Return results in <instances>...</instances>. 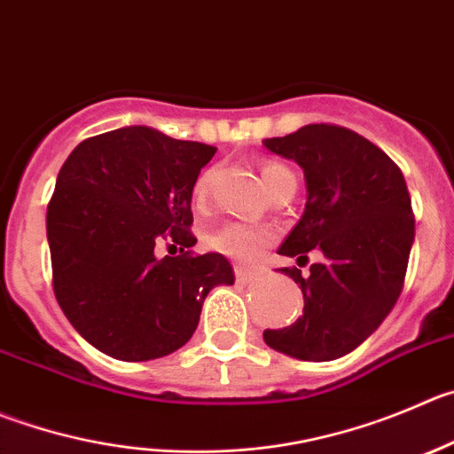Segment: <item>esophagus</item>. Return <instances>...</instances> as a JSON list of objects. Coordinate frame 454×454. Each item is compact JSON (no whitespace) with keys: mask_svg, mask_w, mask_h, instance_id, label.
<instances>
[{"mask_svg":"<svg viewBox=\"0 0 454 454\" xmlns=\"http://www.w3.org/2000/svg\"><path fill=\"white\" fill-rule=\"evenodd\" d=\"M235 275H237V282H241V285H248V282H253V279L260 278V273H257V270L244 269V266H237Z\"/></svg>","mask_w":454,"mask_h":454,"instance_id":"esophagus-1","label":"esophagus"}]
</instances>
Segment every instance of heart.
I'll use <instances>...</instances> for the list:
<instances>
[{"label": "heart", "mask_w": 454, "mask_h": 454, "mask_svg": "<svg viewBox=\"0 0 454 454\" xmlns=\"http://www.w3.org/2000/svg\"><path fill=\"white\" fill-rule=\"evenodd\" d=\"M286 179H294V175H291V169L286 165L278 163V160H266V163H262V181H264L269 192L278 190ZM213 181L215 169H203L192 185L194 203L206 201L207 194H210V188H213ZM270 241H273V232L262 226H255V223L244 222L223 223L222 228H217V231L207 235V247L215 248L222 255L231 257V260L241 262V264L255 262L270 247Z\"/></svg>", "instance_id": "b5f03b06"}]
</instances>
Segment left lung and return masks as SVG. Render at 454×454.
<instances>
[{
    "mask_svg": "<svg viewBox=\"0 0 454 454\" xmlns=\"http://www.w3.org/2000/svg\"><path fill=\"white\" fill-rule=\"evenodd\" d=\"M270 152L304 169L307 206L279 255L307 264V278L282 269L304 295L291 327L266 329L264 342L300 361H333L379 329L399 300L414 241V213L403 172L365 137L332 125L300 127L266 138Z\"/></svg>",
    "mask_w": 454,
    "mask_h": 454,
    "instance_id": "8db88e82",
    "label": "left lung"
}]
</instances>
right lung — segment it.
I'll use <instances>...</instances> for the list:
<instances>
[{"instance_id": "1", "label": "right lung", "mask_w": 454, "mask_h": 454, "mask_svg": "<svg viewBox=\"0 0 454 454\" xmlns=\"http://www.w3.org/2000/svg\"><path fill=\"white\" fill-rule=\"evenodd\" d=\"M217 147L134 125L84 138L46 207L53 294L75 332L118 361L192 338L207 291L232 285L219 253L194 255L192 185ZM160 240L180 255L159 258Z\"/></svg>"}]
</instances>
